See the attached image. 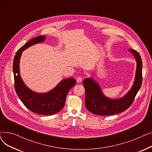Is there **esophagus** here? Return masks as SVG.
Wrapping results in <instances>:
<instances>
[{
	"mask_svg": "<svg viewBox=\"0 0 152 152\" xmlns=\"http://www.w3.org/2000/svg\"><path fill=\"white\" fill-rule=\"evenodd\" d=\"M76 81H77V83H81V82H82V81H83V77H81V76H79L78 77H77V79H76Z\"/></svg>",
	"mask_w": 152,
	"mask_h": 152,
	"instance_id": "obj_1",
	"label": "esophagus"
}]
</instances>
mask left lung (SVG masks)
Wrapping results in <instances>:
<instances>
[{
	"instance_id": "1",
	"label": "left lung",
	"mask_w": 152,
	"mask_h": 152,
	"mask_svg": "<svg viewBox=\"0 0 152 152\" xmlns=\"http://www.w3.org/2000/svg\"><path fill=\"white\" fill-rule=\"evenodd\" d=\"M135 57L137 68L134 84L131 90L122 98L110 99L102 93L99 85L92 78H86L83 86L86 91L85 105L87 110L101 116L116 115L127 110L131 105L142 83V62L140 54L134 49H128Z\"/></svg>"
}]
</instances>
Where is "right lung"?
I'll return each mask as SVG.
<instances>
[{
    "instance_id": "add662e5",
    "label": "right lung",
    "mask_w": 152,
    "mask_h": 152,
    "mask_svg": "<svg viewBox=\"0 0 152 152\" xmlns=\"http://www.w3.org/2000/svg\"><path fill=\"white\" fill-rule=\"evenodd\" d=\"M44 36H38L30 40L16 53L13 63L15 89L19 98L30 111L44 115H54L60 111L65 105L66 95L74 87L76 81L73 77L63 80L55 88L47 93L39 94L28 89L20 75V59L22 52L29 47L44 41Z\"/></svg>"
}]
</instances>
